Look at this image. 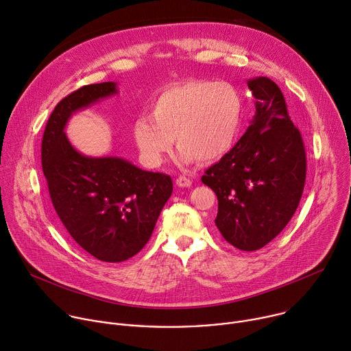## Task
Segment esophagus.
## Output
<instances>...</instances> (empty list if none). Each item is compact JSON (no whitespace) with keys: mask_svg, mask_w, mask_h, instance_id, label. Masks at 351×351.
I'll return each mask as SVG.
<instances>
[{"mask_svg":"<svg viewBox=\"0 0 351 351\" xmlns=\"http://www.w3.org/2000/svg\"><path fill=\"white\" fill-rule=\"evenodd\" d=\"M191 183H193L191 179L187 178V176H179V178L176 179V184H178L179 187H190Z\"/></svg>","mask_w":351,"mask_h":351,"instance_id":"1","label":"esophagus"}]
</instances>
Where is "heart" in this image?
<instances>
[{
  "mask_svg": "<svg viewBox=\"0 0 351 351\" xmlns=\"http://www.w3.org/2000/svg\"><path fill=\"white\" fill-rule=\"evenodd\" d=\"M244 114L239 88L229 82L189 79L161 91L148 106V118L133 125L144 162L160 167L173 140L184 164L215 162L234 145Z\"/></svg>",
  "mask_w": 351,
  "mask_h": 351,
  "instance_id": "b5f03b06",
  "label": "heart"
}]
</instances>
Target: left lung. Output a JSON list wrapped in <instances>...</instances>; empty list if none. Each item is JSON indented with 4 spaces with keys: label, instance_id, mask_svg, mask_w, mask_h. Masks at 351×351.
<instances>
[{
    "label": "left lung",
    "instance_id": "obj_1",
    "mask_svg": "<svg viewBox=\"0 0 351 351\" xmlns=\"http://www.w3.org/2000/svg\"><path fill=\"white\" fill-rule=\"evenodd\" d=\"M256 115L230 152L206 171L202 182L218 198L215 225L243 252L267 245L289 223L306 183V149L275 82H247Z\"/></svg>",
    "mask_w": 351,
    "mask_h": 351
}]
</instances>
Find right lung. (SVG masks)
<instances>
[{
    "label": "right lung",
    "instance_id": "obj_1",
    "mask_svg": "<svg viewBox=\"0 0 351 351\" xmlns=\"http://www.w3.org/2000/svg\"><path fill=\"white\" fill-rule=\"evenodd\" d=\"M118 93L117 83L83 86L57 104L41 141V165L53 206L69 236L99 261L122 263L152 237L172 194L169 175L119 157H87L65 134L71 117Z\"/></svg>",
    "mask_w": 351,
    "mask_h": 351
}]
</instances>
